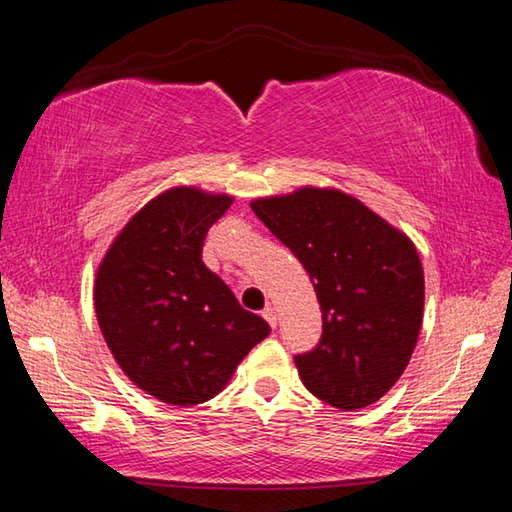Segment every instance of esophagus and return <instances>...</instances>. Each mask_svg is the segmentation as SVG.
<instances>
[{
	"mask_svg": "<svg viewBox=\"0 0 512 512\" xmlns=\"http://www.w3.org/2000/svg\"><path fill=\"white\" fill-rule=\"evenodd\" d=\"M262 316L266 318V323H268V325H271L273 329L277 327V311H275L273 307H266V309L262 311Z\"/></svg>",
	"mask_w": 512,
	"mask_h": 512,
	"instance_id": "1",
	"label": "esophagus"
}]
</instances>
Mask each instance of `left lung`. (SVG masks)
Instances as JSON below:
<instances>
[{"mask_svg": "<svg viewBox=\"0 0 512 512\" xmlns=\"http://www.w3.org/2000/svg\"><path fill=\"white\" fill-rule=\"evenodd\" d=\"M314 282L323 336L296 354L302 384L343 411L391 391L409 366L424 309L413 241L339 189L302 187L250 203Z\"/></svg>", "mask_w": 512, "mask_h": 512, "instance_id": "obj_1", "label": "left lung"}]
</instances>
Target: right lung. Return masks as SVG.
I'll list each match as a JSON object with an SVG mask.
<instances>
[{"label": "right lung", "instance_id": "1", "mask_svg": "<svg viewBox=\"0 0 512 512\" xmlns=\"http://www.w3.org/2000/svg\"><path fill=\"white\" fill-rule=\"evenodd\" d=\"M230 205L228 194L167 189L126 223L99 264L103 339L126 377L160 402L212 400L271 332L203 264L207 230Z\"/></svg>", "mask_w": 512, "mask_h": 512}]
</instances>
